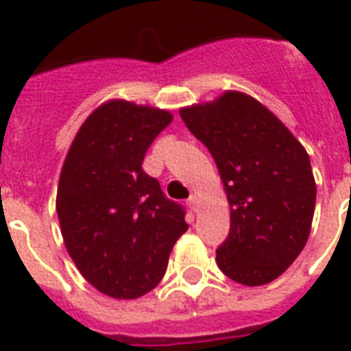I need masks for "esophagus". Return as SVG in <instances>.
I'll list each match as a JSON object with an SVG mask.
<instances>
[{
  "label": "esophagus",
  "mask_w": 351,
  "mask_h": 351,
  "mask_svg": "<svg viewBox=\"0 0 351 351\" xmlns=\"http://www.w3.org/2000/svg\"><path fill=\"white\" fill-rule=\"evenodd\" d=\"M187 206L193 209V211H197V206H198V197L197 193H191V197L187 198Z\"/></svg>",
  "instance_id": "obj_1"
}]
</instances>
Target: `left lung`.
I'll return each mask as SVG.
<instances>
[{"label":"left lung","instance_id":"left-lung-1","mask_svg":"<svg viewBox=\"0 0 351 351\" xmlns=\"http://www.w3.org/2000/svg\"><path fill=\"white\" fill-rule=\"evenodd\" d=\"M180 117L215 158L231 208L217 264L244 286L271 282L310 237L317 187L306 149L267 107L239 90L184 107Z\"/></svg>","mask_w":351,"mask_h":351}]
</instances>
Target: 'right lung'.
Returning <instances> with one entry per match:
<instances>
[{
  "instance_id": "add662e5",
  "label": "right lung",
  "mask_w": 351,
  "mask_h": 351,
  "mask_svg": "<svg viewBox=\"0 0 351 351\" xmlns=\"http://www.w3.org/2000/svg\"><path fill=\"white\" fill-rule=\"evenodd\" d=\"M171 120L164 109L106 101L82 123L63 162L56 195L63 242L85 280L112 299L156 288L189 228L184 208L142 169Z\"/></svg>"
}]
</instances>
